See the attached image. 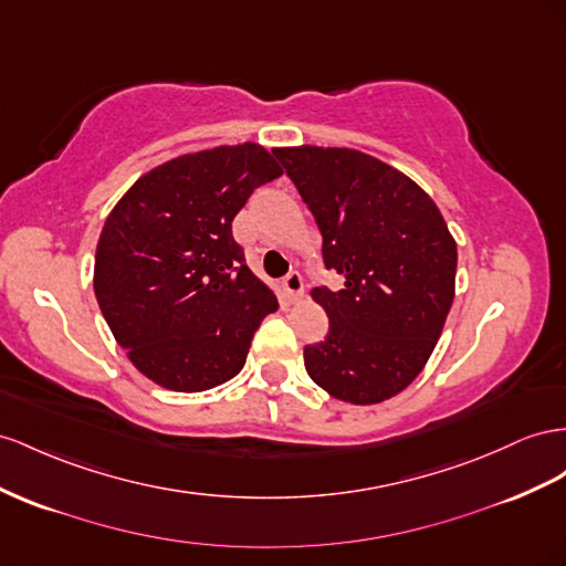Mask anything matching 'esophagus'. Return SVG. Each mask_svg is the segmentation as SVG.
Masks as SVG:
<instances>
[{
  "label": "esophagus",
  "instance_id": "1",
  "mask_svg": "<svg viewBox=\"0 0 566 566\" xmlns=\"http://www.w3.org/2000/svg\"><path fill=\"white\" fill-rule=\"evenodd\" d=\"M283 287H285V293L293 297V300H297V297H302V293H304V283H302V276L297 271H290L287 276L283 279Z\"/></svg>",
  "mask_w": 566,
  "mask_h": 566
}]
</instances>
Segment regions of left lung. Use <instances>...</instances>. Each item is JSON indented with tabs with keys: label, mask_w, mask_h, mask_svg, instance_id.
Returning a JSON list of instances; mask_svg holds the SVG:
<instances>
[{
	"label": "left lung",
	"mask_w": 566,
	"mask_h": 566,
	"mask_svg": "<svg viewBox=\"0 0 566 566\" xmlns=\"http://www.w3.org/2000/svg\"><path fill=\"white\" fill-rule=\"evenodd\" d=\"M324 238L326 269L345 276L314 287L331 328L304 347V366L335 400H390L429 361L454 300L457 242L436 202L386 161L347 147L273 149Z\"/></svg>",
	"instance_id": "left-lung-1"
}]
</instances>
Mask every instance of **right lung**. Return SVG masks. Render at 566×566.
I'll return each mask as SVG.
<instances>
[{
  "instance_id": "obj_1",
  "label": "right lung",
  "mask_w": 566,
  "mask_h": 566,
  "mask_svg": "<svg viewBox=\"0 0 566 566\" xmlns=\"http://www.w3.org/2000/svg\"><path fill=\"white\" fill-rule=\"evenodd\" d=\"M281 174L256 143L202 149L137 178L106 217L95 295L116 343L157 386L202 392L231 380L279 310L245 264L233 219Z\"/></svg>"
}]
</instances>
